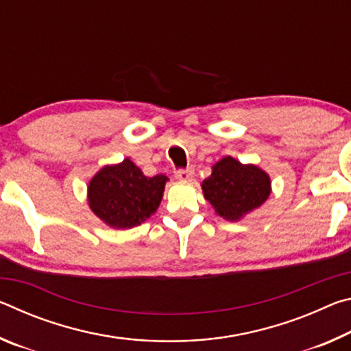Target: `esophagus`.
Returning <instances> with one entry per match:
<instances>
[{
	"instance_id": "obj_1",
	"label": "esophagus",
	"mask_w": 351,
	"mask_h": 351,
	"mask_svg": "<svg viewBox=\"0 0 351 351\" xmlns=\"http://www.w3.org/2000/svg\"><path fill=\"white\" fill-rule=\"evenodd\" d=\"M193 173H195L193 167H187L186 170H176L175 176H176V180H180V181H189V180H192Z\"/></svg>"
}]
</instances>
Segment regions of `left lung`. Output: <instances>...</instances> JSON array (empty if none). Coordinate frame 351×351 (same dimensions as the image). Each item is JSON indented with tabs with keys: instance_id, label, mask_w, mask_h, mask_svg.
<instances>
[{
	"instance_id": "1",
	"label": "left lung",
	"mask_w": 351,
	"mask_h": 351,
	"mask_svg": "<svg viewBox=\"0 0 351 351\" xmlns=\"http://www.w3.org/2000/svg\"><path fill=\"white\" fill-rule=\"evenodd\" d=\"M201 189L218 217L240 221L269 198L271 178L257 165L224 156L213 164L212 173Z\"/></svg>"
}]
</instances>
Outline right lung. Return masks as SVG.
Returning <instances> with one entry per match:
<instances>
[{"instance_id": "add662e5", "label": "right lung", "mask_w": 351, "mask_h": 351, "mask_svg": "<svg viewBox=\"0 0 351 351\" xmlns=\"http://www.w3.org/2000/svg\"><path fill=\"white\" fill-rule=\"evenodd\" d=\"M169 178H148L132 159L104 165L88 182V206L112 229H132L147 221L161 204Z\"/></svg>"}]
</instances>
